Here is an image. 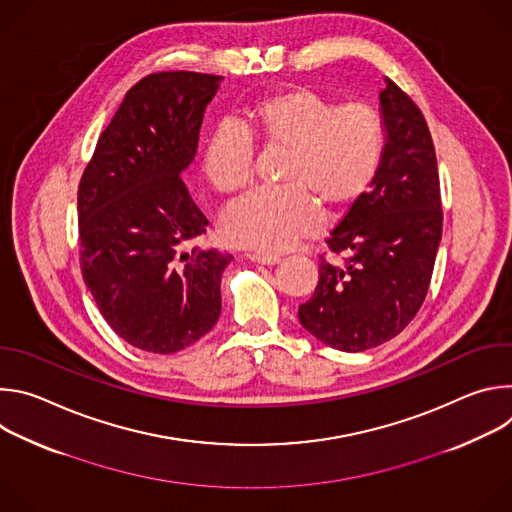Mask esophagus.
<instances>
[{"label":"esophagus","instance_id":"1","mask_svg":"<svg viewBox=\"0 0 512 512\" xmlns=\"http://www.w3.org/2000/svg\"><path fill=\"white\" fill-rule=\"evenodd\" d=\"M247 259L253 263H259V265H275L281 261L277 255H261V253H249Z\"/></svg>","mask_w":512,"mask_h":512}]
</instances>
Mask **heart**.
Wrapping results in <instances>:
<instances>
[{"mask_svg": "<svg viewBox=\"0 0 512 512\" xmlns=\"http://www.w3.org/2000/svg\"><path fill=\"white\" fill-rule=\"evenodd\" d=\"M257 141L283 150L277 188L235 202L223 216L225 239L243 249L279 253L314 235L322 210H344L373 186L387 143L383 115L369 103L336 105L328 95L291 85L245 109L243 125L218 123L204 141L200 170L212 190L239 194L253 182Z\"/></svg>", "mask_w": 512, "mask_h": 512, "instance_id": "1", "label": "heart"}]
</instances>
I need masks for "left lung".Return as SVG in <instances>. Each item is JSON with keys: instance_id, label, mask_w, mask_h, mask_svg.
<instances>
[{"instance_id": "left-lung-1", "label": "left lung", "mask_w": 512, "mask_h": 512, "mask_svg": "<svg viewBox=\"0 0 512 512\" xmlns=\"http://www.w3.org/2000/svg\"><path fill=\"white\" fill-rule=\"evenodd\" d=\"M381 91L385 154L373 188L332 231L302 326L324 344L360 352L397 336L419 312L442 241V196L433 139L423 113L391 79Z\"/></svg>"}]
</instances>
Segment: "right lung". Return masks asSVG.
<instances>
[{
  "label": "right lung",
  "instance_id": "obj_1",
  "mask_svg": "<svg viewBox=\"0 0 512 512\" xmlns=\"http://www.w3.org/2000/svg\"><path fill=\"white\" fill-rule=\"evenodd\" d=\"M221 81L190 70L143 77L99 135L79 184L83 279L117 336L145 352H178L221 316L233 257L184 251L208 221L180 178Z\"/></svg>",
  "mask_w": 512,
  "mask_h": 512
}]
</instances>
